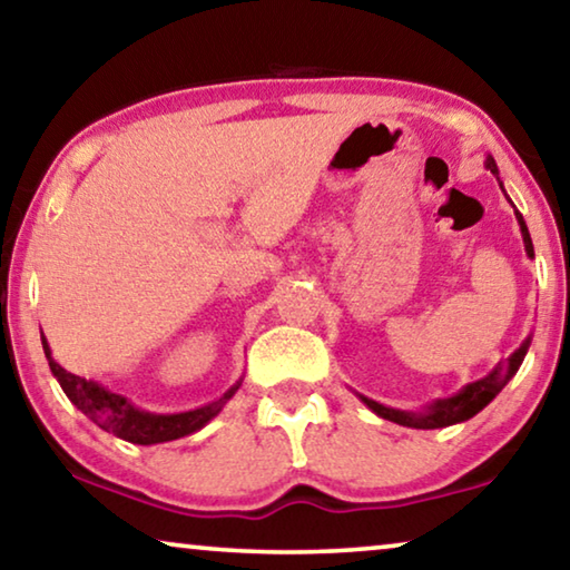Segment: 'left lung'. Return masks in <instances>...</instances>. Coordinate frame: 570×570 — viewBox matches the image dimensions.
<instances>
[{"instance_id":"1","label":"left lung","mask_w":570,"mask_h":570,"mask_svg":"<svg viewBox=\"0 0 570 570\" xmlns=\"http://www.w3.org/2000/svg\"><path fill=\"white\" fill-rule=\"evenodd\" d=\"M487 169H490L492 175H500V171H497V165H494L492 157H487ZM500 187H502V183H500ZM514 218H518V223H520L522 243H525L528 256L532 258V256H535V250H532V240H530L528 225H525V220H522V215L518 210H514ZM528 347H530V337L522 342V345L514 350L512 355L504 360V363L497 365L490 375H484V377H480V381L469 383L456 395H451V399L433 401L423 411L387 409V405L377 403V401H370V399H365V395H360V401H363L370 411L381 415V419L399 423V426H409V429H444V426H454V423L469 421V419H472V415L480 413L484 405L490 403L494 395L500 393L502 387L510 383V377L518 373V367L522 365V360H525Z\"/></svg>"}]
</instances>
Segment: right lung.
I'll list each match as a JSON object with an SVG mask.
<instances>
[{"mask_svg": "<svg viewBox=\"0 0 570 570\" xmlns=\"http://www.w3.org/2000/svg\"><path fill=\"white\" fill-rule=\"evenodd\" d=\"M42 347H45V357H48L52 375L58 377L62 393L68 395L70 403H73L80 413H86L96 426H101L104 431L114 433V436L131 441V444H141V446L165 444V441H175V439L187 436V433L200 431L207 421L215 419V415L223 411V405L228 403L240 387V381H238L230 391H225L218 401L207 403L203 409L159 415V413L139 411L137 405L126 401L124 395L111 393L106 391L104 385L68 373L66 367H60L56 360H52L45 337H42Z\"/></svg>", "mask_w": 570, "mask_h": 570, "instance_id": "add662e5", "label": "right lung"}]
</instances>
